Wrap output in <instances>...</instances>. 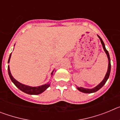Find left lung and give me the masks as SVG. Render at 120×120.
Returning a JSON list of instances; mask_svg holds the SVG:
<instances>
[{
    "instance_id": "8db88e82",
    "label": "left lung",
    "mask_w": 120,
    "mask_h": 120,
    "mask_svg": "<svg viewBox=\"0 0 120 120\" xmlns=\"http://www.w3.org/2000/svg\"><path fill=\"white\" fill-rule=\"evenodd\" d=\"M98 37H99L100 40V41H101V44H102L103 48L104 50L105 51V52H106V53L107 56H108V61H109V64H108V71H107L106 75L105 77V78H104L103 80H102V82H101V83H100L99 85H97V86H96V87L94 88H93V89H85V88H82V87H79V88L77 87V90H79L80 91L82 92V93H94V92L97 91L98 90H99L100 89L101 87H102V86L104 85L105 84V83H106V82L107 80H108V78H109V77L110 72H111V59H110L108 51L106 49L105 46V44H104L103 40H101V38H100V37H99V36L98 35Z\"/></svg>"
}]
</instances>
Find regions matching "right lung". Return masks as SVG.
<instances>
[{
	"label": "right lung",
	"instance_id": "add662e5",
	"mask_svg": "<svg viewBox=\"0 0 120 120\" xmlns=\"http://www.w3.org/2000/svg\"><path fill=\"white\" fill-rule=\"evenodd\" d=\"M11 55V53L10 54V56H9L8 62H9ZM8 74H9V77H10L11 81L14 83L15 85L16 86L19 90H20L21 91H22L24 92V93H26V94H30V95H37V94H41V93H43V91H45V90L50 86L49 83H47V84L43 85L40 86H37V87H32V86H29L27 85H24L22 84V83H20L18 81H17V80L12 77V76L11 75V74L9 66L8 67ZM52 74H53V73H52Z\"/></svg>",
	"mask_w": 120,
	"mask_h": 120
}]
</instances>
